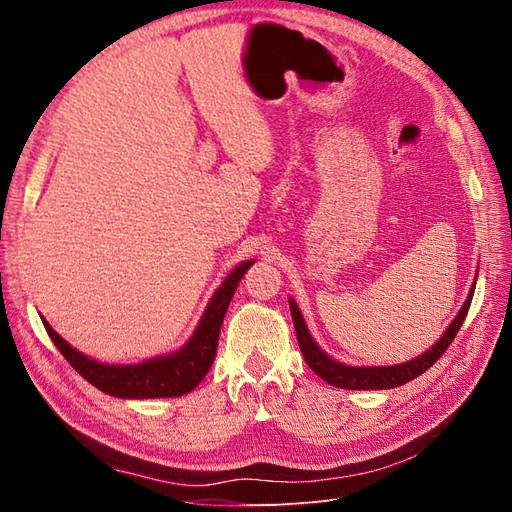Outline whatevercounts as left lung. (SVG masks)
I'll list each match as a JSON object with an SVG mask.
<instances>
[{"mask_svg": "<svg viewBox=\"0 0 512 512\" xmlns=\"http://www.w3.org/2000/svg\"><path fill=\"white\" fill-rule=\"evenodd\" d=\"M472 294H474V286L468 294L466 303H463V307L459 309L457 318L448 324V329L438 339V344H433L425 354L416 356V359H412L408 363L386 365V367H350V365L333 361L327 352L320 350V346L314 342L312 335H309L301 309L292 299H290V314H292V322H294V331H297L299 348L305 356V363L312 367V371H316V374L324 382L337 386V389L378 391V389H395V386H401V384L414 380L416 376H421L423 371H427L433 363L440 359V356L446 352V348L453 344L457 331L461 329L463 320H466V316H468Z\"/></svg>", "mask_w": 512, "mask_h": 512, "instance_id": "1", "label": "left lung"}]
</instances>
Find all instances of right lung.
<instances>
[{"instance_id":"right-lung-1","label":"right lung","mask_w":512,"mask_h":512,"mask_svg":"<svg viewBox=\"0 0 512 512\" xmlns=\"http://www.w3.org/2000/svg\"><path fill=\"white\" fill-rule=\"evenodd\" d=\"M254 265V260H245L230 271L222 286L215 290L196 331L188 344L173 354L156 356L138 365H106L72 348L66 339H61L51 324L42 318L46 333L53 339L64 359L79 371V374L106 395L123 399H156V397H181L194 391L207 376V371L218 352V337L226 316L228 303L235 294L241 277Z\"/></svg>"}]
</instances>
